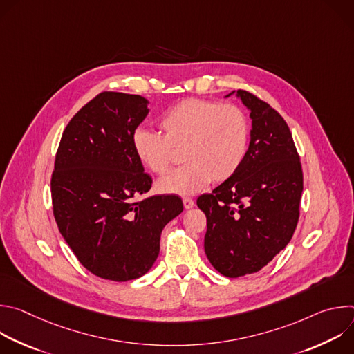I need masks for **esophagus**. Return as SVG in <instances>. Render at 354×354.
<instances>
[{
    "label": "esophagus",
    "mask_w": 354,
    "mask_h": 354,
    "mask_svg": "<svg viewBox=\"0 0 354 354\" xmlns=\"http://www.w3.org/2000/svg\"><path fill=\"white\" fill-rule=\"evenodd\" d=\"M183 206L185 209H192L194 206V200L190 197H183Z\"/></svg>",
    "instance_id": "1"
}]
</instances>
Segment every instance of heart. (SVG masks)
Listing matches in <instances>:
<instances>
[{
  "label": "heart",
  "mask_w": 354,
  "mask_h": 354,
  "mask_svg": "<svg viewBox=\"0 0 354 354\" xmlns=\"http://www.w3.org/2000/svg\"><path fill=\"white\" fill-rule=\"evenodd\" d=\"M161 134L136 130L133 151L140 164L164 175L174 160L172 149H182L183 167L158 182V190L187 196L203 190L212 180L231 179L242 167L250 142V122L236 105L189 97L160 119Z\"/></svg>",
  "instance_id": "heart-1"
}]
</instances>
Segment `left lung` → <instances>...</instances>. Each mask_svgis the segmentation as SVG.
Segmentation results:
<instances>
[{
	"instance_id": "obj_1",
	"label": "left lung",
	"mask_w": 354,
	"mask_h": 354,
	"mask_svg": "<svg viewBox=\"0 0 354 354\" xmlns=\"http://www.w3.org/2000/svg\"><path fill=\"white\" fill-rule=\"evenodd\" d=\"M236 96L252 119L248 156L231 179L197 198L207 218L205 252L225 277L257 273L286 248L302 193L301 162L286 120L254 93L238 89Z\"/></svg>"
}]
</instances>
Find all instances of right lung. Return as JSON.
Instances as JSON below:
<instances>
[{"label":"right lung","instance_id":"obj_1","mask_svg":"<svg viewBox=\"0 0 354 354\" xmlns=\"http://www.w3.org/2000/svg\"><path fill=\"white\" fill-rule=\"evenodd\" d=\"M140 95L100 92L63 131L52 175L53 214L81 265L112 281L145 274L164 227L183 212L178 196L147 193L153 179L131 138L149 109Z\"/></svg>","mask_w":354,"mask_h":354}]
</instances>
